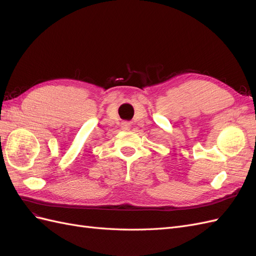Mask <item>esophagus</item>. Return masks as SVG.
Returning a JSON list of instances; mask_svg holds the SVG:
<instances>
[{
	"label": "esophagus",
	"instance_id": "1",
	"mask_svg": "<svg viewBox=\"0 0 256 256\" xmlns=\"http://www.w3.org/2000/svg\"><path fill=\"white\" fill-rule=\"evenodd\" d=\"M122 130H129L130 129V124L127 122H122Z\"/></svg>",
	"mask_w": 256,
	"mask_h": 256
}]
</instances>
